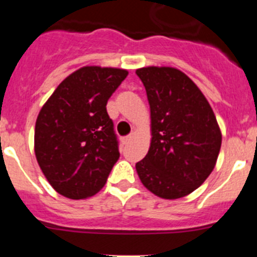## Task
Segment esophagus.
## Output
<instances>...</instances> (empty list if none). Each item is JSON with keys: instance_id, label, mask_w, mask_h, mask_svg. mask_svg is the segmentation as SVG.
Segmentation results:
<instances>
[{"instance_id": "1", "label": "esophagus", "mask_w": 257, "mask_h": 257, "mask_svg": "<svg viewBox=\"0 0 257 257\" xmlns=\"http://www.w3.org/2000/svg\"><path fill=\"white\" fill-rule=\"evenodd\" d=\"M133 138H134V134H130V135H127L126 138H123V139H122V142H123V144H128Z\"/></svg>"}]
</instances>
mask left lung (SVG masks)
Segmentation results:
<instances>
[{
  "label": "left lung",
  "instance_id": "left-lung-1",
  "mask_svg": "<svg viewBox=\"0 0 257 257\" xmlns=\"http://www.w3.org/2000/svg\"><path fill=\"white\" fill-rule=\"evenodd\" d=\"M147 91L152 119L148 154L136 163L143 185L163 199L185 197L201 187L216 165L221 131L207 99L181 70H136Z\"/></svg>",
  "mask_w": 257,
  "mask_h": 257
}]
</instances>
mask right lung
<instances>
[{
	"mask_svg": "<svg viewBox=\"0 0 257 257\" xmlns=\"http://www.w3.org/2000/svg\"><path fill=\"white\" fill-rule=\"evenodd\" d=\"M128 72L82 67L56 87L38 113L35 153L51 187L83 199L104 187L119 158L106 103Z\"/></svg>",
	"mask_w": 257,
	"mask_h": 257,
	"instance_id": "obj_1",
	"label": "right lung"
}]
</instances>
